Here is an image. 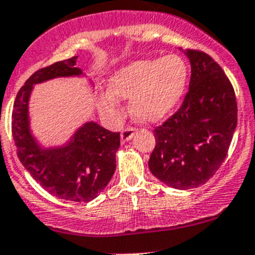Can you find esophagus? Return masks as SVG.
I'll use <instances>...</instances> for the list:
<instances>
[{
  "label": "esophagus",
  "instance_id": "34e87169",
  "mask_svg": "<svg viewBox=\"0 0 255 255\" xmlns=\"http://www.w3.org/2000/svg\"><path fill=\"white\" fill-rule=\"evenodd\" d=\"M135 133V128L134 127H127L125 128V129L121 132V139H122V142H127V140L132 139V137L134 135Z\"/></svg>",
  "mask_w": 255,
  "mask_h": 255
}]
</instances>
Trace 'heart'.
Returning <instances> with one entry per match:
<instances>
[{"mask_svg":"<svg viewBox=\"0 0 255 255\" xmlns=\"http://www.w3.org/2000/svg\"><path fill=\"white\" fill-rule=\"evenodd\" d=\"M188 80L187 63L177 54L138 59L111 77L108 93L98 98L101 113L120 117L118 100H130V113L142 122H157L178 105Z\"/></svg>","mask_w":255,"mask_h":255,"instance_id":"heart-1","label":"heart"}]
</instances>
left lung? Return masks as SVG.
Returning a JSON list of instances; mask_svg holds the SVG:
<instances>
[{
    "label": "left lung",
    "instance_id": "obj_1",
    "mask_svg": "<svg viewBox=\"0 0 255 255\" xmlns=\"http://www.w3.org/2000/svg\"><path fill=\"white\" fill-rule=\"evenodd\" d=\"M192 66L182 106L154 128L155 147L148 160L153 175L177 189L204 184L224 162L237 127L234 88L206 52L188 49Z\"/></svg>",
    "mask_w": 255,
    "mask_h": 255
}]
</instances>
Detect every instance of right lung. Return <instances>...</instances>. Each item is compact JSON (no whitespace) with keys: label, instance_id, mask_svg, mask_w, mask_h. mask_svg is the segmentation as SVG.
<instances>
[{"label":"right lung","instance_id":"add662e5","mask_svg":"<svg viewBox=\"0 0 255 255\" xmlns=\"http://www.w3.org/2000/svg\"><path fill=\"white\" fill-rule=\"evenodd\" d=\"M76 58L54 62L36 71L16 96L12 111V137L19 160L49 194L71 202H90L110 183L116 169L120 132L88 122L66 147L42 149L29 130L28 98L33 85L56 77L78 76Z\"/></svg>","mask_w":255,"mask_h":255}]
</instances>
